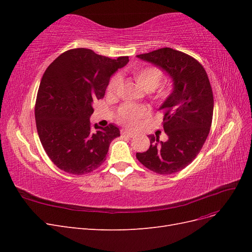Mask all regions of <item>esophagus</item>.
Returning a JSON list of instances; mask_svg holds the SVG:
<instances>
[{
    "label": "esophagus",
    "mask_w": 252,
    "mask_h": 252,
    "mask_svg": "<svg viewBox=\"0 0 252 252\" xmlns=\"http://www.w3.org/2000/svg\"><path fill=\"white\" fill-rule=\"evenodd\" d=\"M121 133L123 134V135H128V136H130V138H132V136L134 135L132 132H130V131H127V130H122V131H121Z\"/></svg>",
    "instance_id": "esophagus-1"
}]
</instances>
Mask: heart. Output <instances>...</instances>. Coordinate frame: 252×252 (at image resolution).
I'll list each match as a JSON object with an SVG mask.
<instances>
[{"mask_svg":"<svg viewBox=\"0 0 252 252\" xmlns=\"http://www.w3.org/2000/svg\"><path fill=\"white\" fill-rule=\"evenodd\" d=\"M132 74L135 81L140 84L145 90L152 91L155 90L158 84L163 80V71L157 66H142L134 68L132 70ZM122 85V78L119 73L114 74L111 77L108 86L107 93L110 95H116L120 87ZM170 87L169 85H163L159 87L154 95L155 101L162 103L170 94ZM148 110L146 107L141 105H131L125 104L121 106L117 113V119L123 125L127 127H133L138 123L139 120L146 117Z\"/></svg>","mask_w":252,"mask_h":252,"instance_id":"obj_1","label":"heart"}]
</instances>
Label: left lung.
<instances>
[{"label":"left lung","mask_w":252,"mask_h":252,"mask_svg":"<svg viewBox=\"0 0 252 252\" xmlns=\"http://www.w3.org/2000/svg\"><path fill=\"white\" fill-rule=\"evenodd\" d=\"M168 72L173 91L161 106L163 128L168 141L148 135L150 147L136 158L146 168L159 174L184 169L200 154L210 131L213 94L208 75L199 61L172 48H161L136 56Z\"/></svg>","instance_id":"left-lung-1"}]
</instances>
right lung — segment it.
Wrapping results in <instances>:
<instances>
[{"label": "right lung", "mask_w": 252, "mask_h": 252, "mask_svg": "<svg viewBox=\"0 0 252 252\" xmlns=\"http://www.w3.org/2000/svg\"><path fill=\"white\" fill-rule=\"evenodd\" d=\"M129 62L74 48L60 55L45 70L34 106L36 130L51 162L67 173L82 175L106 159L109 145L120 136L117 126L94 127L93 105L103 98L109 79Z\"/></svg>", "instance_id": "1"}]
</instances>
